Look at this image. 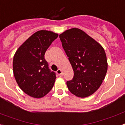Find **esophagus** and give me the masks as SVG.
I'll return each mask as SVG.
<instances>
[{
  "label": "esophagus",
  "mask_w": 125,
  "mask_h": 125,
  "mask_svg": "<svg viewBox=\"0 0 125 125\" xmlns=\"http://www.w3.org/2000/svg\"><path fill=\"white\" fill-rule=\"evenodd\" d=\"M56 73H57V75H58L59 76H60V77L62 76V71L61 69H58V70H57V71Z\"/></svg>",
  "instance_id": "1"
}]
</instances>
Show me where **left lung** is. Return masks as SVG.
Listing matches in <instances>:
<instances>
[{
	"instance_id": "8db88e82",
	"label": "left lung",
	"mask_w": 125,
	"mask_h": 125,
	"mask_svg": "<svg viewBox=\"0 0 125 125\" xmlns=\"http://www.w3.org/2000/svg\"><path fill=\"white\" fill-rule=\"evenodd\" d=\"M59 38L74 72L73 79L66 82L69 91L78 97L89 96L100 87L107 73L104 48L78 28L66 30Z\"/></svg>"
}]
</instances>
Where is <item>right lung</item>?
Here are the masks:
<instances>
[{
  "label": "right lung",
  "mask_w": 125,
  "mask_h": 125,
  "mask_svg": "<svg viewBox=\"0 0 125 125\" xmlns=\"http://www.w3.org/2000/svg\"><path fill=\"white\" fill-rule=\"evenodd\" d=\"M58 34L42 30L34 33L14 53L13 73L18 86L35 98L45 96L55 83L56 76L50 72L45 53Z\"/></svg>",
  "instance_id": "obj_1"
}]
</instances>
